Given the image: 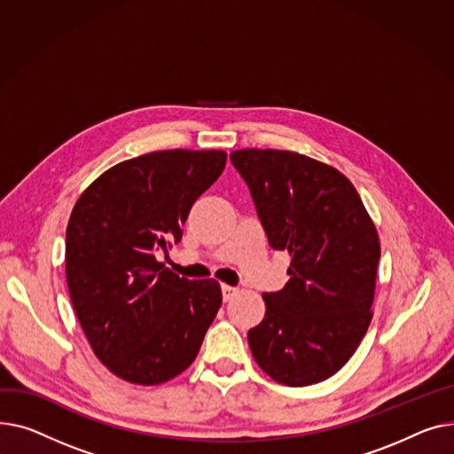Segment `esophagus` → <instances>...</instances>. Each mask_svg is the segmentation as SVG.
Segmentation results:
<instances>
[{"label":"esophagus","instance_id":"obj_1","mask_svg":"<svg viewBox=\"0 0 454 454\" xmlns=\"http://www.w3.org/2000/svg\"><path fill=\"white\" fill-rule=\"evenodd\" d=\"M234 293H236V287L227 286V284H222V295H223V301H225V302L234 297Z\"/></svg>","mask_w":454,"mask_h":454}]
</instances>
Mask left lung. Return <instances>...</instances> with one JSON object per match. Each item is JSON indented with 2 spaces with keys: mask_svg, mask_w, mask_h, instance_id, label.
Wrapping results in <instances>:
<instances>
[{
  "mask_svg": "<svg viewBox=\"0 0 454 454\" xmlns=\"http://www.w3.org/2000/svg\"><path fill=\"white\" fill-rule=\"evenodd\" d=\"M260 223L291 254L289 280L263 293L265 315L249 330L258 366L277 383L306 387L339 372L372 321L378 231L339 170L286 150H236Z\"/></svg>",
  "mask_w": 454,
  "mask_h": 454,
  "instance_id": "8db88e82",
  "label": "left lung"
}]
</instances>
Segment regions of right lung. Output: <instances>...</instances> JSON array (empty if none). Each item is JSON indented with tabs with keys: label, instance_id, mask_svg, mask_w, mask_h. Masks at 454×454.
Instances as JSON below:
<instances>
[{
	"label": "right lung",
	"instance_id": "obj_1",
	"mask_svg": "<svg viewBox=\"0 0 454 454\" xmlns=\"http://www.w3.org/2000/svg\"><path fill=\"white\" fill-rule=\"evenodd\" d=\"M225 161L222 150L129 159L95 179L71 212V302L95 356L124 381L159 385L179 376L222 306L216 280L179 278L155 253L181 242L194 201Z\"/></svg>",
	"mask_w": 454,
	"mask_h": 454
}]
</instances>
